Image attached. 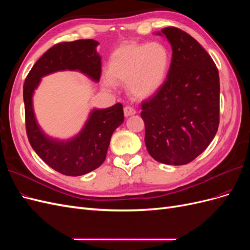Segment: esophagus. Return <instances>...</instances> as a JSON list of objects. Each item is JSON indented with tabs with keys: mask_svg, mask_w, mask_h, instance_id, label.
<instances>
[{
	"mask_svg": "<svg viewBox=\"0 0 250 250\" xmlns=\"http://www.w3.org/2000/svg\"><path fill=\"white\" fill-rule=\"evenodd\" d=\"M135 113H137V111H135L134 108H132L130 106H125L124 107V115H125L126 118L133 116V115H135Z\"/></svg>",
	"mask_w": 250,
	"mask_h": 250,
	"instance_id": "34e87169",
	"label": "esophagus"
}]
</instances>
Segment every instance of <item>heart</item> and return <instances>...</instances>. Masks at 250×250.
Listing matches in <instances>:
<instances>
[{"instance_id":"1","label":"heart","mask_w":250,"mask_h":250,"mask_svg":"<svg viewBox=\"0 0 250 250\" xmlns=\"http://www.w3.org/2000/svg\"><path fill=\"white\" fill-rule=\"evenodd\" d=\"M171 52L163 42H126L112 51L104 84H127L137 99L155 96L169 77Z\"/></svg>"}]
</instances>
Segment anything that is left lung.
I'll return each mask as SVG.
<instances>
[{"label": "left lung", "mask_w": 250, "mask_h": 250, "mask_svg": "<svg viewBox=\"0 0 250 250\" xmlns=\"http://www.w3.org/2000/svg\"><path fill=\"white\" fill-rule=\"evenodd\" d=\"M155 34L167 37L172 63L163 88L142 103L145 144L155 161L186 165L208 148L218 130L219 73L191 35L174 27Z\"/></svg>", "instance_id": "left-lung-1"}]
</instances>
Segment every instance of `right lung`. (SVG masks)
Wrapping results in <instances>:
<instances>
[{
    "instance_id": "1",
    "label": "right lung",
    "mask_w": 250,
    "mask_h": 250,
    "mask_svg": "<svg viewBox=\"0 0 250 250\" xmlns=\"http://www.w3.org/2000/svg\"><path fill=\"white\" fill-rule=\"evenodd\" d=\"M98 44L94 40L55 44L37 60L25 80L22 94L28 140L44 163L67 176L84 175L103 164L113 131L124 122L122 104L92 109L76 135L60 140L48 135L37 122L33 96L42 77L60 71H76L99 82L101 56L96 50Z\"/></svg>"
}]
</instances>
